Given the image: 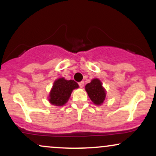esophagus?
<instances>
[{
  "label": "esophagus",
  "mask_w": 156,
  "mask_h": 156,
  "mask_svg": "<svg viewBox=\"0 0 156 156\" xmlns=\"http://www.w3.org/2000/svg\"><path fill=\"white\" fill-rule=\"evenodd\" d=\"M78 85H79V87H80V88H83V87H84V81H80L78 83Z\"/></svg>",
  "instance_id": "34e87169"
}]
</instances>
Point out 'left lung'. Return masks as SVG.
Returning a JSON list of instances; mask_svg holds the SVG:
<instances>
[{
  "label": "left lung",
  "instance_id": "1",
  "mask_svg": "<svg viewBox=\"0 0 156 156\" xmlns=\"http://www.w3.org/2000/svg\"><path fill=\"white\" fill-rule=\"evenodd\" d=\"M85 89L94 104L101 105L105 101V91L102 87L101 80L98 78H94L90 83H87L85 87Z\"/></svg>",
  "mask_w": 156,
  "mask_h": 156
}]
</instances>
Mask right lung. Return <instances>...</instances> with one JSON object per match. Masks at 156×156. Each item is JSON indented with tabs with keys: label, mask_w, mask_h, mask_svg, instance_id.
Instances as JSON below:
<instances>
[{
	"label": "right lung",
	"mask_w": 156,
	"mask_h": 156,
	"mask_svg": "<svg viewBox=\"0 0 156 156\" xmlns=\"http://www.w3.org/2000/svg\"><path fill=\"white\" fill-rule=\"evenodd\" d=\"M77 88H78V83L73 80L58 78L53 83L49 95V101L51 104L58 106L64 105L69 100L73 89Z\"/></svg>",
	"instance_id": "right-lung-1"
}]
</instances>
